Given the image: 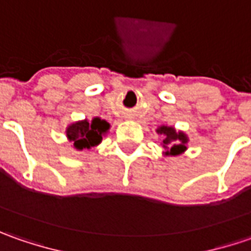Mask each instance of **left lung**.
Listing matches in <instances>:
<instances>
[{
	"label": "left lung",
	"instance_id": "1",
	"mask_svg": "<svg viewBox=\"0 0 251 251\" xmlns=\"http://www.w3.org/2000/svg\"><path fill=\"white\" fill-rule=\"evenodd\" d=\"M156 132L163 135L162 147L166 150L165 155L176 156L187 150L188 138L184 132L176 131L173 127H168V126H160Z\"/></svg>",
	"mask_w": 251,
	"mask_h": 251
}]
</instances>
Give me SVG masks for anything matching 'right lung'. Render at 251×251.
<instances>
[{
	"mask_svg": "<svg viewBox=\"0 0 251 251\" xmlns=\"http://www.w3.org/2000/svg\"><path fill=\"white\" fill-rule=\"evenodd\" d=\"M110 128V124L106 120L95 117L89 123L88 120L76 121L67 127V138L74 144V148L78 151L91 150L101 142V137Z\"/></svg>",
	"mask_w": 251,
	"mask_h": 251,
	"instance_id": "obj_1",
	"label": "right lung"
}]
</instances>
